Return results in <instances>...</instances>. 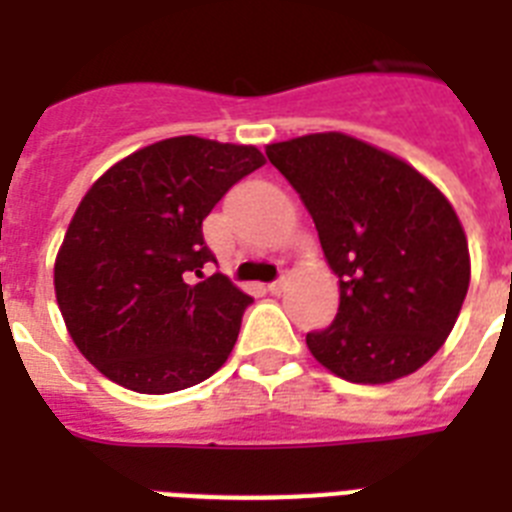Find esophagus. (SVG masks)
I'll return each mask as SVG.
<instances>
[{
	"mask_svg": "<svg viewBox=\"0 0 512 512\" xmlns=\"http://www.w3.org/2000/svg\"><path fill=\"white\" fill-rule=\"evenodd\" d=\"M285 287H287V277H280V280L269 282V293H272V295H280L282 290H285Z\"/></svg>",
	"mask_w": 512,
	"mask_h": 512,
	"instance_id": "34e87169",
	"label": "esophagus"
}]
</instances>
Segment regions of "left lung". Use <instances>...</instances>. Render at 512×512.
Wrapping results in <instances>:
<instances>
[{"label": "left lung", "mask_w": 512, "mask_h": 512, "mask_svg": "<svg viewBox=\"0 0 512 512\" xmlns=\"http://www.w3.org/2000/svg\"><path fill=\"white\" fill-rule=\"evenodd\" d=\"M301 193L340 308L306 345L324 369L356 384L418 371L445 345L471 282L468 240L453 204L411 164L345 133L266 146Z\"/></svg>", "instance_id": "obj_1"}]
</instances>
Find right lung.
<instances>
[{"mask_svg": "<svg viewBox=\"0 0 512 512\" xmlns=\"http://www.w3.org/2000/svg\"><path fill=\"white\" fill-rule=\"evenodd\" d=\"M264 162L256 146L177 135L133 151L88 188L54 261V293L67 332L104 377L164 395L227 361L251 295L225 274L204 277L214 253L201 222Z\"/></svg>", "mask_w": 512, "mask_h": 512, "instance_id": "obj_1", "label": "right lung"}]
</instances>
